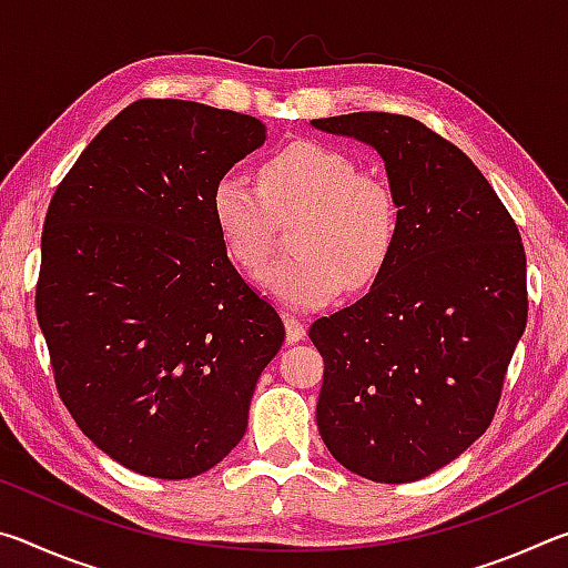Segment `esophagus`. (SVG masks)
Returning a JSON list of instances; mask_svg holds the SVG:
<instances>
[{
	"instance_id": "34e87169",
	"label": "esophagus",
	"mask_w": 568,
	"mask_h": 568,
	"mask_svg": "<svg viewBox=\"0 0 568 568\" xmlns=\"http://www.w3.org/2000/svg\"><path fill=\"white\" fill-rule=\"evenodd\" d=\"M285 331H287V343H301L305 338V325L293 318V315H285Z\"/></svg>"
}]
</instances>
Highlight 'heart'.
I'll list each match as a JSON object with an SVG mask.
<instances>
[{
	"instance_id": "1",
	"label": "heart",
	"mask_w": 568,
	"mask_h": 568,
	"mask_svg": "<svg viewBox=\"0 0 568 568\" xmlns=\"http://www.w3.org/2000/svg\"><path fill=\"white\" fill-rule=\"evenodd\" d=\"M261 187L225 172L210 192V213L230 261L263 271L275 220L303 213L293 230L297 255L267 267L265 291L295 311L333 303L348 287L371 285L398 240V203L390 185L361 172L345 152L301 140L261 165Z\"/></svg>"
}]
</instances>
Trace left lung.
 Wrapping results in <instances>:
<instances>
[{
	"label": "left lung",
	"instance_id": "8db88e82",
	"mask_svg": "<svg viewBox=\"0 0 568 568\" xmlns=\"http://www.w3.org/2000/svg\"><path fill=\"white\" fill-rule=\"evenodd\" d=\"M386 165L398 240L358 303L311 325L325 361L318 430L333 458L408 484L486 434L526 328V255L501 200L464 152L413 118L311 122Z\"/></svg>",
	"mask_w": 568,
	"mask_h": 568
}]
</instances>
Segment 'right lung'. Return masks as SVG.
I'll list each match as a JSON object with an SVG mask.
<instances>
[{"mask_svg":"<svg viewBox=\"0 0 568 568\" xmlns=\"http://www.w3.org/2000/svg\"><path fill=\"white\" fill-rule=\"evenodd\" d=\"M265 132L250 114L140 100L47 210L37 321L57 390L82 434L134 474L180 480L220 464L285 341L210 213L215 182Z\"/></svg>","mask_w":568,"mask_h":568,"instance_id":"right-lung-1","label":"right lung"}]
</instances>
